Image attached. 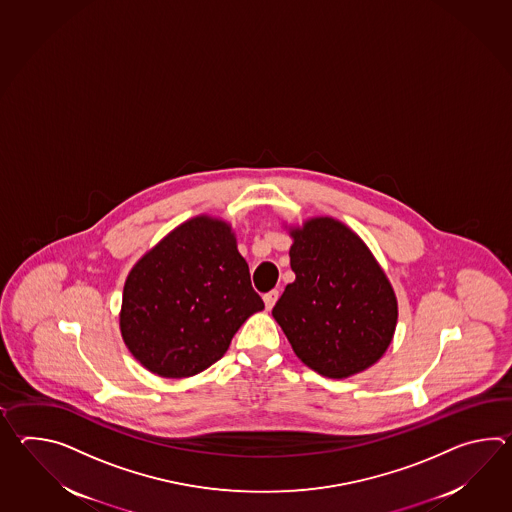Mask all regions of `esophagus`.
I'll list each match as a JSON object with an SVG mask.
<instances>
[{"instance_id":"1","label":"esophagus","mask_w":512,"mask_h":512,"mask_svg":"<svg viewBox=\"0 0 512 512\" xmlns=\"http://www.w3.org/2000/svg\"><path fill=\"white\" fill-rule=\"evenodd\" d=\"M277 299H279V290H272V292H268V294L264 296V305H266V310H272Z\"/></svg>"}]
</instances>
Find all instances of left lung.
<instances>
[{
    "instance_id": "8db88e82",
    "label": "left lung",
    "mask_w": 512,
    "mask_h": 512,
    "mask_svg": "<svg viewBox=\"0 0 512 512\" xmlns=\"http://www.w3.org/2000/svg\"><path fill=\"white\" fill-rule=\"evenodd\" d=\"M290 266L272 316L297 358L329 378H349L376 364L393 340V286L353 229L330 216L290 228Z\"/></svg>"
}]
</instances>
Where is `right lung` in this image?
<instances>
[{
    "mask_svg": "<svg viewBox=\"0 0 512 512\" xmlns=\"http://www.w3.org/2000/svg\"><path fill=\"white\" fill-rule=\"evenodd\" d=\"M262 308L231 226L194 216L130 270L119 327L150 373L187 378L218 362L240 325Z\"/></svg>",
    "mask_w": 512,
    "mask_h": 512,
    "instance_id": "1",
    "label": "right lung"
}]
</instances>
